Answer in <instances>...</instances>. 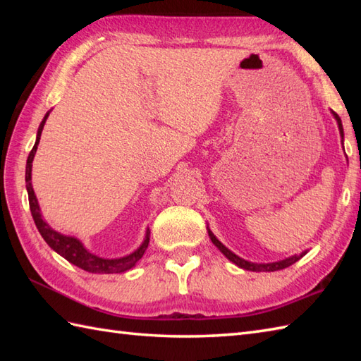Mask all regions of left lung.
Here are the masks:
<instances>
[{
  "instance_id": "left-lung-1",
  "label": "left lung",
  "mask_w": 361,
  "mask_h": 361,
  "mask_svg": "<svg viewBox=\"0 0 361 361\" xmlns=\"http://www.w3.org/2000/svg\"><path fill=\"white\" fill-rule=\"evenodd\" d=\"M334 116H335V119H336V122H338V128H340V133H341V136H343V124H341V119L338 118V114L336 113H334ZM209 237H211V240H212V243L216 245V247L224 252V255L231 260V262H234L237 267H240V268H243V270H250V271H276V270H282V268H287V267H290L291 264H295L296 260H299L301 259L305 252H302V255H299V256H291V257H288V259H283V260H279V262H273V264H255V262H248V260H245V259H242V257H239V256H235L233 251H229L224 243H221L216 235H214L211 231H209Z\"/></svg>"
}]
</instances>
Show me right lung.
<instances>
[{
  "label": "right lung",
  "mask_w": 361,
  "mask_h": 361,
  "mask_svg": "<svg viewBox=\"0 0 361 361\" xmlns=\"http://www.w3.org/2000/svg\"><path fill=\"white\" fill-rule=\"evenodd\" d=\"M48 116H49V113H46L40 127H38L35 144H34L32 150H30L27 161H26V189H27V195H29V208H30V212H32V219L35 221L38 233L42 234L44 242L48 243L54 251L59 252L62 257H65L68 262H71L75 267L82 268V270L90 271V273H105V274L122 273V271L130 270V268L135 267L137 260L142 257L145 250H147V247H149V240H150L149 229H147V234H145V239H144L142 245L135 252H132V255H128L126 257H119V259H102L99 256L91 255V252L85 247H83V245L78 239H75V237H68V235L54 231V229L42 219L40 208H38L34 189H32V185H30V171H32L34 155L37 152V145H38V142H40L42 130L44 127V122H46V119H48Z\"/></svg>",
  "instance_id": "obj_1"
}]
</instances>
